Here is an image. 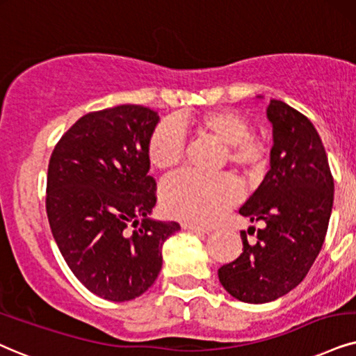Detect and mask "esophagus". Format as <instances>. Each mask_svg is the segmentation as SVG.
<instances>
[{"label":"esophagus","mask_w":356,"mask_h":356,"mask_svg":"<svg viewBox=\"0 0 356 356\" xmlns=\"http://www.w3.org/2000/svg\"><path fill=\"white\" fill-rule=\"evenodd\" d=\"M182 228H184V230H191V232H195V233H210L211 232V228L199 227V225H192V223H182Z\"/></svg>","instance_id":"obj_1"}]
</instances>
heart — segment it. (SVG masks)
Segmentation results:
<instances>
[{"instance_id": "b5f03b06", "label": "heart", "mask_w": 356, "mask_h": 356, "mask_svg": "<svg viewBox=\"0 0 356 356\" xmlns=\"http://www.w3.org/2000/svg\"><path fill=\"white\" fill-rule=\"evenodd\" d=\"M195 131L225 146L223 161L248 179H256L268 165L269 152L263 141L253 136L248 121L232 110H213L195 118H177L156 126L147 141V157L152 168L169 170L179 165L186 152L182 131ZM240 187L230 175L205 177L181 172L165 179L161 187V204L170 217L197 225H210L235 205Z\"/></svg>"}]
</instances>
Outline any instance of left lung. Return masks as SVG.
<instances>
[{"mask_svg":"<svg viewBox=\"0 0 356 356\" xmlns=\"http://www.w3.org/2000/svg\"><path fill=\"white\" fill-rule=\"evenodd\" d=\"M266 115L271 169L240 209L263 228L253 245L241 232L243 251L218 269L228 294L250 304L276 300L302 281L325 240L334 205V177L310 120L281 100L269 102Z\"/></svg>","mask_w":356,"mask_h":356,"instance_id":"8db88e82","label":"left lung"}]
</instances>
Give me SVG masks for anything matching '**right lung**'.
<instances>
[{
    "label": "right lung",
    "instance_id": "1",
    "mask_svg": "<svg viewBox=\"0 0 356 356\" xmlns=\"http://www.w3.org/2000/svg\"><path fill=\"white\" fill-rule=\"evenodd\" d=\"M159 115L120 105L85 115L54 147L46 210L58 250L90 292L136 299L163 268L164 241L177 222L149 218L156 181L147 141Z\"/></svg>",
    "mask_w": 356,
    "mask_h": 356
}]
</instances>
